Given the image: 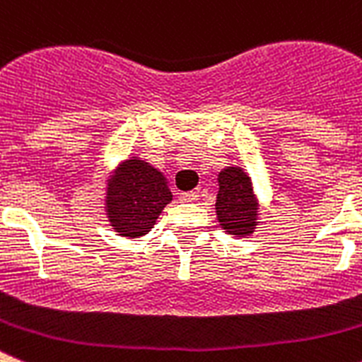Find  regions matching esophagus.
Here are the masks:
<instances>
[{"label": "esophagus", "instance_id": "obj_1", "mask_svg": "<svg viewBox=\"0 0 362 362\" xmlns=\"http://www.w3.org/2000/svg\"><path fill=\"white\" fill-rule=\"evenodd\" d=\"M199 199V194L197 192H185L179 196V201H183V203H196Z\"/></svg>", "mask_w": 362, "mask_h": 362}]
</instances>
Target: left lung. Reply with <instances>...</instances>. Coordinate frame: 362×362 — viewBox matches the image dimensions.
Here are the masks:
<instances>
[{
	"instance_id": "8db88e82",
	"label": "left lung",
	"mask_w": 362,
	"mask_h": 362,
	"mask_svg": "<svg viewBox=\"0 0 362 362\" xmlns=\"http://www.w3.org/2000/svg\"><path fill=\"white\" fill-rule=\"evenodd\" d=\"M216 214L221 228L233 238L252 235L259 223V201L250 175L241 166H226L217 175Z\"/></svg>"
}]
</instances>
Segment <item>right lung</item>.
<instances>
[{
  "label": "right lung",
  "mask_w": 362,
  "mask_h": 362,
  "mask_svg": "<svg viewBox=\"0 0 362 362\" xmlns=\"http://www.w3.org/2000/svg\"><path fill=\"white\" fill-rule=\"evenodd\" d=\"M172 201L168 181L156 166L139 158L124 159L107 181L105 212L121 238H143Z\"/></svg>",
  "instance_id": "1"
}]
</instances>
